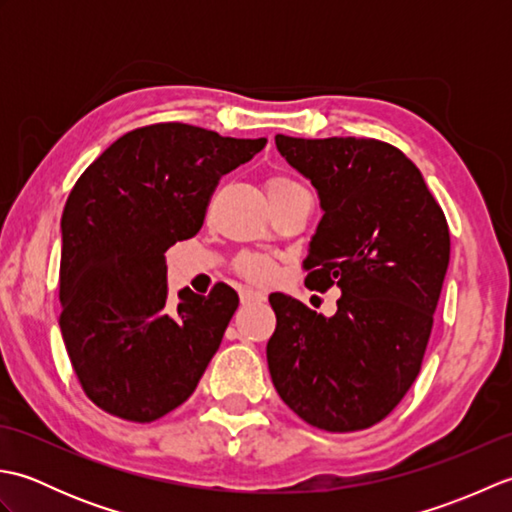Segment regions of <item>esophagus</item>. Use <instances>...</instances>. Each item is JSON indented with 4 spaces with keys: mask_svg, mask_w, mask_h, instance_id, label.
I'll return each mask as SVG.
<instances>
[{
    "mask_svg": "<svg viewBox=\"0 0 512 512\" xmlns=\"http://www.w3.org/2000/svg\"><path fill=\"white\" fill-rule=\"evenodd\" d=\"M239 299H242L244 306H248V303H259V301H264L266 297L262 295V292H257V290L242 288V290H239Z\"/></svg>",
    "mask_w": 512,
    "mask_h": 512,
    "instance_id": "1",
    "label": "esophagus"
}]
</instances>
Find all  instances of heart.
I'll list each match as a JSON object with an SVG mask.
<instances>
[{"label": "heart", "instance_id": "1", "mask_svg": "<svg viewBox=\"0 0 512 512\" xmlns=\"http://www.w3.org/2000/svg\"><path fill=\"white\" fill-rule=\"evenodd\" d=\"M290 187H297L295 182L288 178H270L268 180V195H275L279 191H286ZM237 273L246 277L248 281H255V284H262V281H268L275 273V264L270 262L268 257L262 255H244L237 259Z\"/></svg>", "mask_w": 512, "mask_h": 512}]
</instances>
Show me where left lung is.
<instances>
[{"mask_svg": "<svg viewBox=\"0 0 512 512\" xmlns=\"http://www.w3.org/2000/svg\"><path fill=\"white\" fill-rule=\"evenodd\" d=\"M279 154L312 182L323 217L310 239L306 286H336V314L270 295L266 345L281 400L312 427L367 429L416 380L449 268L444 213L418 167L374 138H292Z\"/></svg>", "mask_w": 512, "mask_h": 512, "instance_id": "1", "label": "left lung"}]
</instances>
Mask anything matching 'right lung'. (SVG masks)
<instances>
[{
    "label": "right lung",
    "mask_w": 512,
    "mask_h": 512,
    "mask_svg": "<svg viewBox=\"0 0 512 512\" xmlns=\"http://www.w3.org/2000/svg\"><path fill=\"white\" fill-rule=\"evenodd\" d=\"M266 138L184 123L121 136L76 180L61 217V334L76 378L103 411L151 422L187 400L222 343L237 292L182 288L167 301L165 253L202 228L224 173Z\"/></svg>",
    "instance_id": "add662e5"
}]
</instances>
